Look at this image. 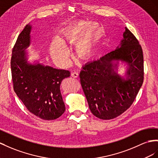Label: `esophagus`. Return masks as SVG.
Instances as JSON below:
<instances>
[{"mask_svg":"<svg viewBox=\"0 0 158 158\" xmlns=\"http://www.w3.org/2000/svg\"><path fill=\"white\" fill-rule=\"evenodd\" d=\"M71 76L74 78H77L79 77V73L77 72H73L71 73Z\"/></svg>","mask_w":158,"mask_h":158,"instance_id":"1","label":"esophagus"}]
</instances>
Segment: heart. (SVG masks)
Here are the masks:
<instances>
[{"mask_svg":"<svg viewBox=\"0 0 158 158\" xmlns=\"http://www.w3.org/2000/svg\"><path fill=\"white\" fill-rule=\"evenodd\" d=\"M101 27L96 23L79 21L69 25L60 31L58 40H52L49 44V51L52 59L62 67L69 63V52L65 47L77 40L74 47V54L77 58L87 60L94 52L95 43L100 35Z\"/></svg>","mask_w":158,"mask_h":158,"instance_id":"obj_1","label":"heart"}]
</instances>
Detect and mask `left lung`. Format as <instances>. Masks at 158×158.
Wrapping results in <instances>:
<instances>
[{"mask_svg":"<svg viewBox=\"0 0 158 158\" xmlns=\"http://www.w3.org/2000/svg\"><path fill=\"white\" fill-rule=\"evenodd\" d=\"M120 46L99 60L86 64L81 84L91 113L101 119L117 118L129 108L143 81L142 48L127 27ZM119 60L128 65L127 78L114 71Z\"/></svg>","mask_w":158,"mask_h":158,"instance_id":"8db88e82","label":"left lung"}]
</instances>
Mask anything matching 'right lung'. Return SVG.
<instances>
[{"label":"right lung","mask_w":158,"mask_h":158,"mask_svg":"<svg viewBox=\"0 0 158 158\" xmlns=\"http://www.w3.org/2000/svg\"><path fill=\"white\" fill-rule=\"evenodd\" d=\"M31 26L27 25L17 38L10 60L14 91L31 113L44 120L59 118L65 111L60 85L70 76L67 70L27 62L25 51L31 43Z\"/></svg>","instance_id":"right-lung-1"}]
</instances>
